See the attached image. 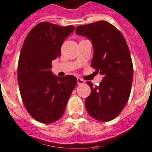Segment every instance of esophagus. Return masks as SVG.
Returning <instances> with one entry per match:
<instances>
[{
  "label": "esophagus",
  "instance_id": "1",
  "mask_svg": "<svg viewBox=\"0 0 152 152\" xmlns=\"http://www.w3.org/2000/svg\"><path fill=\"white\" fill-rule=\"evenodd\" d=\"M77 83H78V85H83V84L85 83V81H84L83 79L78 78V79H77Z\"/></svg>",
  "mask_w": 152,
  "mask_h": 152
}]
</instances>
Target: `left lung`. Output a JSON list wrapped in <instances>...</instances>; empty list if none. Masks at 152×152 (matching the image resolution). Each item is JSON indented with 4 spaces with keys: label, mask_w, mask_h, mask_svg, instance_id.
I'll return each instance as SVG.
<instances>
[{
    "label": "left lung",
    "mask_w": 152,
    "mask_h": 152,
    "mask_svg": "<svg viewBox=\"0 0 152 152\" xmlns=\"http://www.w3.org/2000/svg\"><path fill=\"white\" fill-rule=\"evenodd\" d=\"M76 31L92 41L91 67L104 76L99 86L87 82L91 93L85 100L86 110L93 118L110 121L120 114L131 93L133 65L129 49L121 32L107 21L79 26Z\"/></svg>",
    "instance_id": "left-lung-1"
}]
</instances>
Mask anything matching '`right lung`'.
Wrapping results in <instances>:
<instances>
[{"mask_svg": "<svg viewBox=\"0 0 152 152\" xmlns=\"http://www.w3.org/2000/svg\"><path fill=\"white\" fill-rule=\"evenodd\" d=\"M74 30L48 22L35 26L24 40L20 53L18 80L22 101L31 116L42 124H51L63 115L77 79L52 74L51 62L59 57L61 47Z\"/></svg>", "mask_w": 152, "mask_h": 152, "instance_id": "obj_1", "label": "right lung"}]
</instances>
